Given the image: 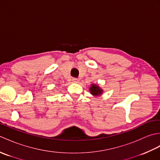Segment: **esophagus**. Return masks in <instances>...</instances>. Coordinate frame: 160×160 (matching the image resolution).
<instances>
[{"label":"esophagus","mask_w":160,"mask_h":160,"mask_svg":"<svg viewBox=\"0 0 160 160\" xmlns=\"http://www.w3.org/2000/svg\"><path fill=\"white\" fill-rule=\"evenodd\" d=\"M73 82H79V80L78 79V78H73Z\"/></svg>","instance_id":"34e87169"}]
</instances>
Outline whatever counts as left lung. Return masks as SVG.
Listing matches in <instances>:
<instances>
[{"instance_id":"obj_1","label":"left lung","mask_w":160,"mask_h":160,"mask_svg":"<svg viewBox=\"0 0 160 160\" xmlns=\"http://www.w3.org/2000/svg\"><path fill=\"white\" fill-rule=\"evenodd\" d=\"M90 93L94 96H99L102 93L103 90L96 84H92L89 88Z\"/></svg>"}]
</instances>
